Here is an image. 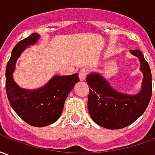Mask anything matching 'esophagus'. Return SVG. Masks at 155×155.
Wrapping results in <instances>:
<instances>
[{
    "label": "esophagus",
    "instance_id": "obj_1",
    "mask_svg": "<svg viewBox=\"0 0 155 155\" xmlns=\"http://www.w3.org/2000/svg\"><path fill=\"white\" fill-rule=\"evenodd\" d=\"M88 71L86 69H82L80 72H79V77H80V80L81 81H84L85 78H86V75H87Z\"/></svg>",
    "mask_w": 155,
    "mask_h": 155
}]
</instances>
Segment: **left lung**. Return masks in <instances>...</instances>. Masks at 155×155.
<instances>
[{
    "label": "left lung",
    "instance_id": "obj_1",
    "mask_svg": "<svg viewBox=\"0 0 155 155\" xmlns=\"http://www.w3.org/2000/svg\"><path fill=\"white\" fill-rule=\"evenodd\" d=\"M140 63L143 73L141 90L135 94L120 92L98 72L86 77L90 85L88 110L95 124L109 130H118L130 125L145 111L152 94V75L150 65L140 51H130Z\"/></svg>",
    "mask_w": 155,
    "mask_h": 155
}]
</instances>
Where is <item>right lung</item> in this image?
Listing matches in <instances>:
<instances>
[{
    "mask_svg": "<svg viewBox=\"0 0 155 155\" xmlns=\"http://www.w3.org/2000/svg\"><path fill=\"white\" fill-rule=\"evenodd\" d=\"M33 33L19 41L12 50L5 71V91L11 106L21 119L30 125L45 127L54 123L61 117L64 101L74 84L80 81L78 74L54 75L44 86L35 90L21 88L13 79L16 61L22 52L40 40Z\"/></svg>",
    "mask_w": 155,
    "mask_h": 155,
    "instance_id": "add662e5",
    "label": "right lung"
}]
</instances>
